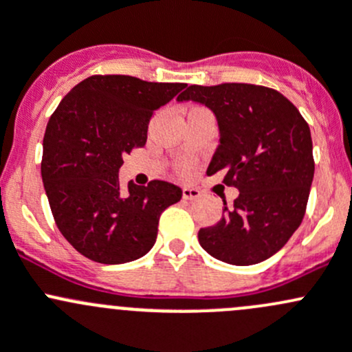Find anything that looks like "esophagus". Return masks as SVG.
<instances>
[{"mask_svg": "<svg viewBox=\"0 0 352 352\" xmlns=\"http://www.w3.org/2000/svg\"><path fill=\"white\" fill-rule=\"evenodd\" d=\"M201 197V191L198 188L184 186L183 188V198L184 200H198Z\"/></svg>", "mask_w": 352, "mask_h": 352, "instance_id": "34e87169", "label": "esophagus"}]
</instances>
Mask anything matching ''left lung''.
<instances>
[{
	"label": "left lung",
	"instance_id": "left-lung-1",
	"mask_svg": "<svg viewBox=\"0 0 352 352\" xmlns=\"http://www.w3.org/2000/svg\"><path fill=\"white\" fill-rule=\"evenodd\" d=\"M197 101L213 111L220 144L206 175L223 171L235 186L222 219L200 229V245L223 263L257 264L276 254L300 227L314 181L309 123L295 104L266 86L193 85L177 101Z\"/></svg>",
	"mask_w": 352,
	"mask_h": 352
}]
</instances>
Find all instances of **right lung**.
I'll use <instances>...</instances> for the list:
<instances>
[{"instance_id":"1","label":"right lung","mask_w":352,"mask_h":352,"mask_svg":"<svg viewBox=\"0 0 352 352\" xmlns=\"http://www.w3.org/2000/svg\"><path fill=\"white\" fill-rule=\"evenodd\" d=\"M184 82H149L120 74L76 85L47 123L42 181L54 220L69 244L101 264L151 251L161 213L181 200L179 186L151 181L123 190V155L146 146L149 120Z\"/></svg>"}]
</instances>
